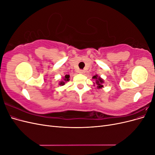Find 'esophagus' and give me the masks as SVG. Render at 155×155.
Segmentation results:
<instances>
[{"instance_id":"34e87169","label":"esophagus","mask_w":155,"mask_h":155,"mask_svg":"<svg viewBox=\"0 0 155 155\" xmlns=\"http://www.w3.org/2000/svg\"><path fill=\"white\" fill-rule=\"evenodd\" d=\"M79 74H84L85 73V71H84L83 70H79Z\"/></svg>"}]
</instances>
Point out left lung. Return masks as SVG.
Returning <instances> with one entry per match:
<instances>
[{"instance_id": "8db88e82", "label": "left lung", "mask_w": 155, "mask_h": 155, "mask_svg": "<svg viewBox=\"0 0 155 155\" xmlns=\"http://www.w3.org/2000/svg\"><path fill=\"white\" fill-rule=\"evenodd\" d=\"M92 79H94V80L95 81L94 83L93 82L94 86H95V85H97V88L98 89H100V88H104V85H103V84L104 83V80L100 76H97V74H96L95 76H94L92 77Z\"/></svg>"}]
</instances>
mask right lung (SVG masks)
<instances>
[{
	"label": "right lung",
	"instance_id": "right-lung-1",
	"mask_svg": "<svg viewBox=\"0 0 155 155\" xmlns=\"http://www.w3.org/2000/svg\"><path fill=\"white\" fill-rule=\"evenodd\" d=\"M70 81V76L69 75L66 74L64 77L62 78V79L59 82V85L61 86H63L65 85V83Z\"/></svg>",
	"mask_w": 155,
	"mask_h": 155
}]
</instances>
